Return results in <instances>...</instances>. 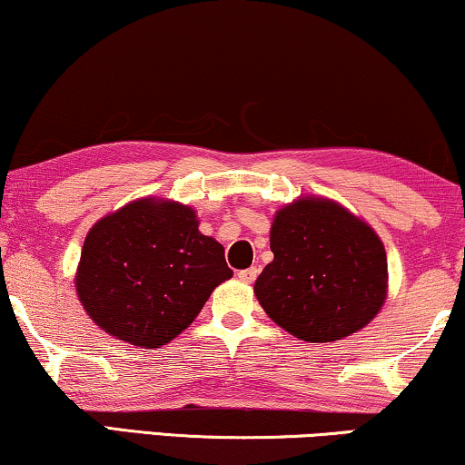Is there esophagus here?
<instances>
[{
  "label": "esophagus",
  "instance_id": "esophagus-1",
  "mask_svg": "<svg viewBox=\"0 0 465 465\" xmlns=\"http://www.w3.org/2000/svg\"><path fill=\"white\" fill-rule=\"evenodd\" d=\"M237 277H239V282H243V283H253V282H256V277H258V269H256V266H252V269L239 271Z\"/></svg>",
  "mask_w": 465,
  "mask_h": 465
}]
</instances>
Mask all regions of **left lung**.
<instances>
[{
    "label": "left lung",
    "mask_w": 465,
    "mask_h": 465,
    "mask_svg": "<svg viewBox=\"0 0 465 465\" xmlns=\"http://www.w3.org/2000/svg\"><path fill=\"white\" fill-rule=\"evenodd\" d=\"M272 262L253 283L277 326L332 342L368 326L387 298V253L371 224L332 199L298 196L271 226Z\"/></svg>",
    "instance_id": "left-lung-1"
}]
</instances>
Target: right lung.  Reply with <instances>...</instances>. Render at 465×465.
Returning <instances> with one entry per match:
<instances>
[{
    "label": "right lung",
    "instance_id": "add662e5",
    "mask_svg": "<svg viewBox=\"0 0 465 465\" xmlns=\"http://www.w3.org/2000/svg\"><path fill=\"white\" fill-rule=\"evenodd\" d=\"M231 277L224 247L199 231L193 207L145 196L94 222L75 294L104 332L156 349L182 334Z\"/></svg>",
    "mask_w": 465,
    "mask_h": 465
}]
</instances>
